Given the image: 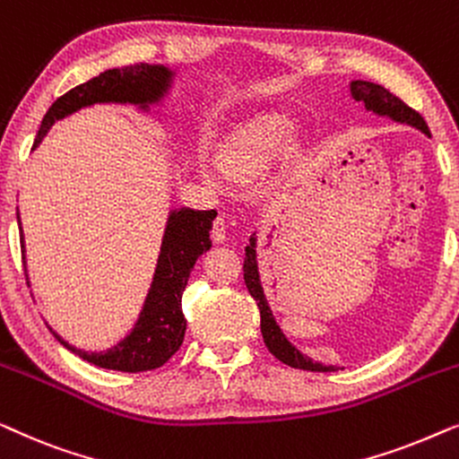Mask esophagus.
Returning a JSON list of instances; mask_svg holds the SVG:
<instances>
[{"label":"esophagus","instance_id":"34e87169","mask_svg":"<svg viewBox=\"0 0 459 459\" xmlns=\"http://www.w3.org/2000/svg\"><path fill=\"white\" fill-rule=\"evenodd\" d=\"M225 230H228V225H225V219L223 217H217L215 221H212L211 234H212V238H215L217 242H223L225 240Z\"/></svg>","mask_w":459,"mask_h":459}]
</instances>
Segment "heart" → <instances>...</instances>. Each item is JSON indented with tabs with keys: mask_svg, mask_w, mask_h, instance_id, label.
<instances>
[{
	"mask_svg": "<svg viewBox=\"0 0 459 459\" xmlns=\"http://www.w3.org/2000/svg\"><path fill=\"white\" fill-rule=\"evenodd\" d=\"M290 140V125L280 117H265L230 137L219 150V165L234 178L259 173Z\"/></svg>",
	"mask_w": 459,
	"mask_h": 459,
	"instance_id": "heart-1",
	"label": "heart"
}]
</instances>
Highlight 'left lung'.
Segmentation results:
<instances>
[{"mask_svg":"<svg viewBox=\"0 0 459 459\" xmlns=\"http://www.w3.org/2000/svg\"><path fill=\"white\" fill-rule=\"evenodd\" d=\"M351 93L357 102L366 104L368 110L376 112V115L391 117L393 121L407 123L424 131L426 135H430L429 125L420 112L410 108L403 100L394 96L385 87L378 83H369V81H353L351 83ZM244 284H247L250 297L256 300V307L261 311V334L263 341H265V347L272 351V355L278 357L281 363L286 366L297 368V369H307V372H334V366H324V363L313 361L311 357L300 353L297 347H292L284 336V332L280 330V325L275 324L273 313L269 309L265 294H263L261 281H259V272H256V253H255V238H250V247H247V256H244Z\"/></svg>","mask_w":459,"mask_h":459,"instance_id":"8db88e82","label":"left lung"}]
</instances>
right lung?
<instances>
[{"mask_svg":"<svg viewBox=\"0 0 459 459\" xmlns=\"http://www.w3.org/2000/svg\"><path fill=\"white\" fill-rule=\"evenodd\" d=\"M171 74L173 73L169 68L154 65H129L100 73L98 77L66 91L65 96H60L49 106L41 121V127L37 131L33 148L43 140V135L48 134V129L58 118H65L71 112L83 108V106L117 102L137 104L142 108H148V104L159 102L165 96L169 85H171ZM215 217L217 211L194 209H179L169 215L159 265H156L148 299L143 303L135 328L121 342L104 351V353H87V351L74 349L73 344L62 341L49 328L52 334L68 351L79 355L81 359L104 369L137 374L156 369L162 363H167L184 342L186 317L184 311H181V294L186 290L194 263L200 255L211 248L209 231ZM18 228H21V221H18Z\"/></svg>","mask_w":459,"mask_h":459,"instance_id":"right-lung-1","label":"right lung"}]
</instances>
